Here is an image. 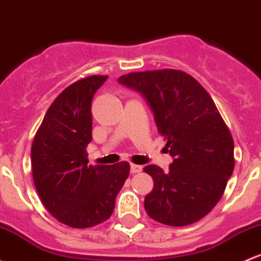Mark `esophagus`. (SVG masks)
Masks as SVG:
<instances>
[{
    "instance_id": "esophagus-1",
    "label": "esophagus",
    "mask_w": 261,
    "mask_h": 261,
    "mask_svg": "<svg viewBox=\"0 0 261 261\" xmlns=\"http://www.w3.org/2000/svg\"><path fill=\"white\" fill-rule=\"evenodd\" d=\"M130 171H131V173H133V174L140 173L142 171V167H141V166H139V165H135V163H131Z\"/></svg>"
}]
</instances>
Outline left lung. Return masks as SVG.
Returning <instances> with one entry per match:
<instances>
[{"label": "left lung", "mask_w": 261, "mask_h": 261, "mask_svg": "<svg viewBox=\"0 0 261 261\" xmlns=\"http://www.w3.org/2000/svg\"><path fill=\"white\" fill-rule=\"evenodd\" d=\"M120 84L140 91L153 111L173 162L168 172L148 165L153 190L145 211L156 222L183 227L207 216L222 198L234 170V141L213 99L188 73L133 71Z\"/></svg>", "instance_id": "1"}]
</instances>
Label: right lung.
<instances>
[{"mask_svg": "<svg viewBox=\"0 0 261 261\" xmlns=\"http://www.w3.org/2000/svg\"><path fill=\"white\" fill-rule=\"evenodd\" d=\"M108 75L76 80L57 96L45 113L31 148L36 190L58 222L90 228L110 218L130 163L89 165L91 100Z\"/></svg>", "mask_w": 261, "mask_h": 261, "instance_id": "1", "label": "right lung"}]
</instances>
